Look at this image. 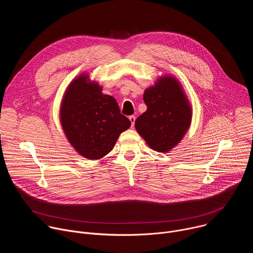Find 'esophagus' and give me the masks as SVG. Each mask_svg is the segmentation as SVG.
<instances>
[{"instance_id": "obj_1", "label": "esophagus", "mask_w": 253, "mask_h": 253, "mask_svg": "<svg viewBox=\"0 0 253 253\" xmlns=\"http://www.w3.org/2000/svg\"><path fill=\"white\" fill-rule=\"evenodd\" d=\"M129 120H130V122H131V127H134V124H135V120H136L135 116H134V115H131V116L129 117Z\"/></svg>"}]
</instances>
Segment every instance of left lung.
Masks as SVG:
<instances>
[{"instance_id": "8db88e82", "label": "left lung", "mask_w": 253, "mask_h": 253, "mask_svg": "<svg viewBox=\"0 0 253 253\" xmlns=\"http://www.w3.org/2000/svg\"><path fill=\"white\" fill-rule=\"evenodd\" d=\"M147 110L135 128L155 151L167 152L181 141L191 122V108L179 83L172 77L158 80L144 92Z\"/></svg>"}]
</instances>
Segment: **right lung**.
<instances>
[{
    "mask_svg": "<svg viewBox=\"0 0 253 253\" xmlns=\"http://www.w3.org/2000/svg\"><path fill=\"white\" fill-rule=\"evenodd\" d=\"M81 75L68 87L61 106L64 132L78 153L88 159H100L109 153L131 122L121 114L112 96L104 95L96 83Z\"/></svg>",
    "mask_w": 253,
    "mask_h": 253,
    "instance_id": "right-lung-1",
    "label": "right lung"
}]
</instances>
